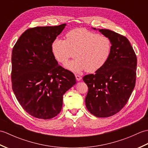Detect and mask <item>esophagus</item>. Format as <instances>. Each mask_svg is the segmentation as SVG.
I'll list each match as a JSON object with an SVG mask.
<instances>
[{
    "label": "esophagus",
    "instance_id": "obj_1",
    "mask_svg": "<svg viewBox=\"0 0 148 148\" xmlns=\"http://www.w3.org/2000/svg\"><path fill=\"white\" fill-rule=\"evenodd\" d=\"M81 78H82V77H81V76H80L79 75H77V74L76 75V79L77 81H80L81 79Z\"/></svg>",
    "mask_w": 148,
    "mask_h": 148
}]
</instances>
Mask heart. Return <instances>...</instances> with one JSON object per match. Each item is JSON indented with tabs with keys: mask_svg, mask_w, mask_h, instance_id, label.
<instances>
[{
	"mask_svg": "<svg viewBox=\"0 0 148 148\" xmlns=\"http://www.w3.org/2000/svg\"><path fill=\"white\" fill-rule=\"evenodd\" d=\"M111 42L108 37L84 29H76L66 34V40L56 38L51 49L55 58L62 63L77 56L66 64V67L76 72L86 70L96 72L104 65L111 53Z\"/></svg>",
	"mask_w": 148,
	"mask_h": 148,
	"instance_id": "obj_1",
	"label": "heart"
}]
</instances>
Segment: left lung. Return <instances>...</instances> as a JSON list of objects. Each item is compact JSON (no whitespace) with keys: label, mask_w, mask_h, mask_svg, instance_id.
Listing matches in <instances>:
<instances>
[{"label":"left lung","mask_w":148,"mask_h":148,"mask_svg":"<svg viewBox=\"0 0 148 148\" xmlns=\"http://www.w3.org/2000/svg\"><path fill=\"white\" fill-rule=\"evenodd\" d=\"M99 30L111 40V55L101 69L83 79L88 88L85 98L87 109L96 117L107 118L120 111L133 92L137 57L126 37L108 29Z\"/></svg>","instance_id":"8db88e82"}]
</instances>
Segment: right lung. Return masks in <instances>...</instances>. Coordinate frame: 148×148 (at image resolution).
I'll list each match as a JSON object with an SVG mask.
<instances>
[{"label":"right lung","instance_id":"add662e5","mask_svg":"<svg viewBox=\"0 0 148 148\" xmlns=\"http://www.w3.org/2000/svg\"><path fill=\"white\" fill-rule=\"evenodd\" d=\"M65 25L30 28L12 48V90L25 111L37 118L57 116L63 95L76 83L74 74L58 65L51 49Z\"/></svg>","mask_w":148,"mask_h":148}]
</instances>
